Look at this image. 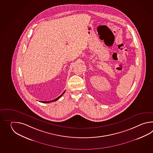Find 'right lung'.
<instances>
[{
    "label": "right lung",
    "mask_w": 153,
    "mask_h": 153,
    "mask_svg": "<svg viewBox=\"0 0 153 153\" xmlns=\"http://www.w3.org/2000/svg\"><path fill=\"white\" fill-rule=\"evenodd\" d=\"M65 91H64L63 93H62V94H61L59 97H58L57 98H56V99H55V100H52V101H42L41 102H42V103H50V102H55V101H57L58 100H59V98L61 97H62V95L63 94H64V93H65Z\"/></svg>",
    "instance_id": "add662e5"
}]
</instances>
